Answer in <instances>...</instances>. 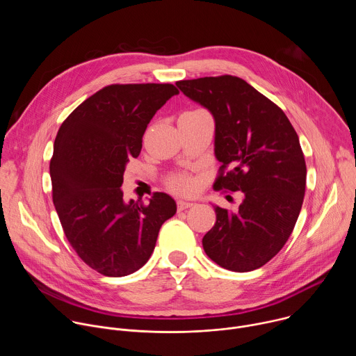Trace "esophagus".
Returning <instances> with one entry per match:
<instances>
[{
  "label": "esophagus",
  "instance_id": "1",
  "mask_svg": "<svg viewBox=\"0 0 356 356\" xmlns=\"http://www.w3.org/2000/svg\"><path fill=\"white\" fill-rule=\"evenodd\" d=\"M193 206H195V204H194V202H191V201H186V200H179V201H177V209H179V211L187 210V209H190V207H193Z\"/></svg>",
  "mask_w": 356,
  "mask_h": 356
}]
</instances>
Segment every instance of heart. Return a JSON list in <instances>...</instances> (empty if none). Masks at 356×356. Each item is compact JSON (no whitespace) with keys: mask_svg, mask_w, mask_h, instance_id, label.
<instances>
[{"mask_svg":"<svg viewBox=\"0 0 356 356\" xmlns=\"http://www.w3.org/2000/svg\"><path fill=\"white\" fill-rule=\"evenodd\" d=\"M190 113H201V110H195V111H190ZM169 186H170V188H173L176 191L187 193V191L193 190L194 183H193V180L188 176L179 175V176H175V177H172L169 180Z\"/></svg>","mask_w":356,"mask_h":356,"instance_id":"heart-1","label":"heart"}]
</instances>
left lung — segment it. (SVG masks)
I'll list each match as a JSON object with an SVG mask.
<instances>
[{"mask_svg": "<svg viewBox=\"0 0 356 356\" xmlns=\"http://www.w3.org/2000/svg\"><path fill=\"white\" fill-rule=\"evenodd\" d=\"M176 86L214 117V154L222 163L214 187L243 195L236 211L214 206L217 221L202 248L224 269L255 270L284 246L302 206L307 169L298 136L286 114L239 77Z\"/></svg>", "mask_w": 356, "mask_h": 356, "instance_id": "1", "label": "left lung"}]
</instances>
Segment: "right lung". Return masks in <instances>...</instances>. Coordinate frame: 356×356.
<instances>
[{"label": "right lung", "instance_id": "right-lung-1", "mask_svg": "<svg viewBox=\"0 0 356 356\" xmlns=\"http://www.w3.org/2000/svg\"><path fill=\"white\" fill-rule=\"evenodd\" d=\"M179 94L173 84H113L88 97L65 120L50 161L54 204L80 259L98 273L122 277L155 249L176 201L155 193L147 204L125 201V168L142 149L147 124Z\"/></svg>", "mask_w": 356, "mask_h": 356}]
</instances>
